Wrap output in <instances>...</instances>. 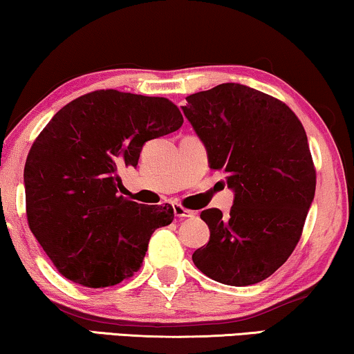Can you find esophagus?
Instances as JSON below:
<instances>
[{
  "label": "esophagus",
  "mask_w": 354,
  "mask_h": 354,
  "mask_svg": "<svg viewBox=\"0 0 354 354\" xmlns=\"http://www.w3.org/2000/svg\"><path fill=\"white\" fill-rule=\"evenodd\" d=\"M174 214H176L178 219H190V217H195V212L185 209V207H182L180 205H174Z\"/></svg>",
  "instance_id": "1"
}]
</instances>
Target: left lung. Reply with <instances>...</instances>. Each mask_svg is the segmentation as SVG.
<instances>
[{
    "label": "left lung",
    "mask_w": 354,
    "mask_h": 354,
    "mask_svg": "<svg viewBox=\"0 0 354 354\" xmlns=\"http://www.w3.org/2000/svg\"><path fill=\"white\" fill-rule=\"evenodd\" d=\"M183 114L211 169L234 192L227 216L201 212L209 241L192 259L216 282L245 287L272 275L297 246L316 192L301 122L287 104L241 84L187 96Z\"/></svg>",
    "instance_id": "obj_1"
}]
</instances>
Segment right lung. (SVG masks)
I'll return each instance as SVG.
<instances>
[{
	"label": "right lung",
	"instance_id": "obj_1",
	"mask_svg": "<svg viewBox=\"0 0 354 354\" xmlns=\"http://www.w3.org/2000/svg\"><path fill=\"white\" fill-rule=\"evenodd\" d=\"M166 98L98 90L57 111L32 145L24 169L27 221L56 269L91 288L133 275L171 205L118 196L119 172L137 167L148 140L182 127Z\"/></svg>",
	"mask_w": 354,
	"mask_h": 354
}]
</instances>
